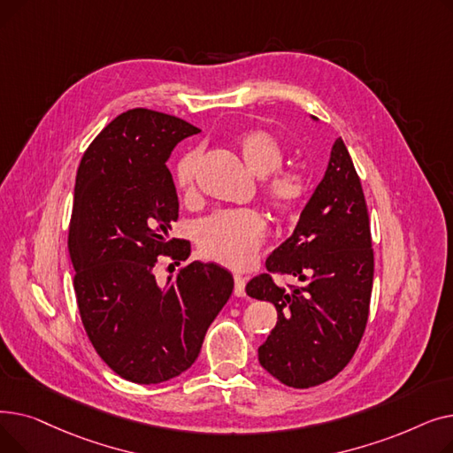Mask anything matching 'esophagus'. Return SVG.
Returning <instances> with one entry per match:
<instances>
[{"mask_svg":"<svg viewBox=\"0 0 453 453\" xmlns=\"http://www.w3.org/2000/svg\"><path fill=\"white\" fill-rule=\"evenodd\" d=\"M234 296L236 297L246 296V279L242 275H234Z\"/></svg>","mask_w":453,"mask_h":453,"instance_id":"obj_1","label":"esophagus"}]
</instances>
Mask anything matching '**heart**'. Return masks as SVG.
<instances>
[{
    "label": "heart",
    "instance_id": "heart-1",
    "mask_svg": "<svg viewBox=\"0 0 453 453\" xmlns=\"http://www.w3.org/2000/svg\"><path fill=\"white\" fill-rule=\"evenodd\" d=\"M236 149L251 174L266 178L263 196L268 207L280 219L292 217L306 196L308 180L299 169L277 171L284 159L280 141L266 130H250L236 141ZM198 161L200 152L188 150L174 166V183L185 196L195 190ZM265 234L266 222L257 211H217L198 224L196 242L205 257L239 270L251 263Z\"/></svg>",
    "mask_w": 453,
    "mask_h": 453
}]
</instances>
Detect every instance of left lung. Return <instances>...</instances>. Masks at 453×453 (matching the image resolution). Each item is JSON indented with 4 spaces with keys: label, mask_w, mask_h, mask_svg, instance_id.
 <instances>
[{
    "label": "left lung",
    "mask_w": 453,
    "mask_h": 453,
    "mask_svg": "<svg viewBox=\"0 0 453 453\" xmlns=\"http://www.w3.org/2000/svg\"><path fill=\"white\" fill-rule=\"evenodd\" d=\"M371 246L364 188L340 137L292 236L266 258L268 272L296 277L299 287H280L270 273L246 287L250 297L277 308L258 362L284 386H319L350 362L369 318Z\"/></svg>",
    "instance_id": "obj_1"
}]
</instances>
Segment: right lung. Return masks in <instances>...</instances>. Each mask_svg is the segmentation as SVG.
Masks as SVG:
<instances>
[{"label": "right lung", "mask_w": 453, "mask_h": 453, "mask_svg": "<svg viewBox=\"0 0 453 453\" xmlns=\"http://www.w3.org/2000/svg\"><path fill=\"white\" fill-rule=\"evenodd\" d=\"M200 130L134 108L93 139L75 181L67 248L82 325L104 364L135 384L166 382L198 358L205 332L233 292V275L195 263L159 282L157 257L185 260L171 241L178 195L166 159Z\"/></svg>", "instance_id": "right-lung-1"}]
</instances>
